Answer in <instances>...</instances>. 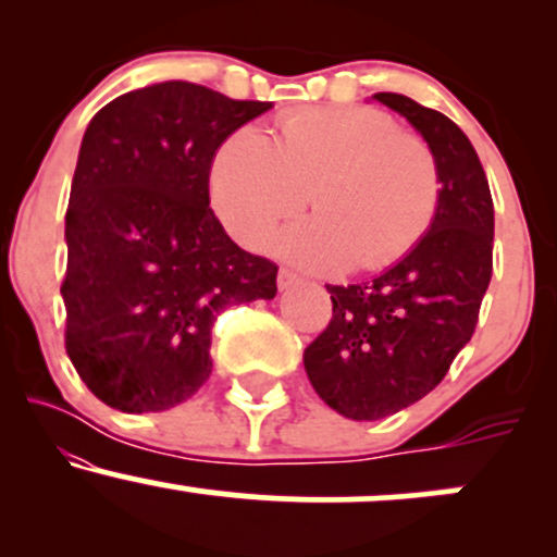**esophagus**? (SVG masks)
Here are the masks:
<instances>
[{
    "instance_id": "esophagus-1",
    "label": "esophagus",
    "mask_w": 557,
    "mask_h": 557,
    "mask_svg": "<svg viewBox=\"0 0 557 557\" xmlns=\"http://www.w3.org/2000/svg\"><path fill=\"white\" fill-rule=\"evenodd\" d=\"M300 283V277L293 270H280V274H277V285H280V290H287V287H296Z\"/></svg>"
}]
</instances>
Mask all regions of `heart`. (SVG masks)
Returning a JSON list of instances; mask_svg holds the SVG:
<instances>
[{
    "label": "heart",
    "instance_id": "1",
    "mask_svg": "<svg viewBox=\"0 0 557 557\" xmlns=\"http://www.w3.org/2000/svg\"><path fill=\"white\" fill-rule=\"evenodd\" d=\"M440 188L432 146L372 107L283 114L274 144L240 127L212 164L214 212L248 248L261 246L311 196L317 216L283 233L277 248L317 270L395 264L430 230Z\"/></svg>",
    "mask_w": 557,
    "mask_h": 557
}]
</instances>
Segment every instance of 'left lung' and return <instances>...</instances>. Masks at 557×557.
Returning a JSON list of instances; mask_svg holds the SVG:
<instances>
[{
  "label": "left lung",
  "instance_id": "1",
  "mask_svg": "<svg viewBox=\"0 0 557 557\" xmlns=\"http://www.w3.org/2000/svg\"><path fill=\"white\" fill-rule=\"evenodd\" d=\"M432 146L440 203L430 233L406 259L359 285H327L332 319L304 350L319 398L343 417L376 421L445 380L474 335L492 280L495 207L466 133L403 94H374Z\"/></svg>",
  "mask_w": 557,
  "mask_h": 557
}]
</instances>
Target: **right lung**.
<instances>
[{"label": "right lung", "instance_id": "add662e5", "mask_svg": "<svg viewBox=\"0 0 557 557\" xmlns=\"http://www.w3.org/2000/svg\"><path fill=\"white\" fill-rule=\"evenodd\" d=\"M270 107L168 81L88 123L60 290L70 361L107 406L146 413L190 398L212 374L216 317L277 293V264L235 246L209 207L216 149Z\"/></svg>", "mask_w": 557, "mask_h": 557}]
</instances>
